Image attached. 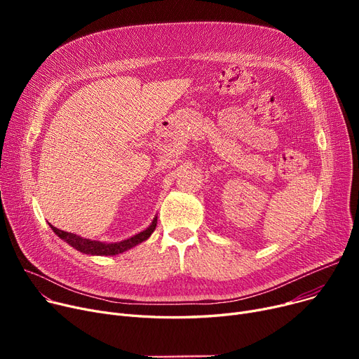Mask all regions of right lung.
<instances>
[{"label": "right lung", "mask_w": 359, "mask_h": 359, "mask_svg": "<svg viewBox=\"0 0 359 359\" xmlns=\"http://www.w3.org/2000/svg\"><path fill=\"white\" fill-rule=\"evenodd\" d=\"M50 225V224H49ZM157 227V217L153 219V222L149 224V227L135 236H132L126 240L118 241V243H103V241H97V240H90V238H84L80 237L74 233H68V231H62L60 229L53 227L50 225V229L53 230V233L58 236L61 240L67 241L71 248L77 249L81 253L86 255H93V256H115V255H121L132 248H135L137 244L145 241L151 234L154 233Z\"/></svg>", "instance_id": "obj_1"}]
</instances>
